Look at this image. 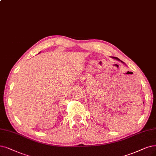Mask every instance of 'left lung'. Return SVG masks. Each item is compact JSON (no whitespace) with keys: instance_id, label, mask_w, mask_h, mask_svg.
I'll list each match as a JSON object with an SVG mask.
<instances>
[{"instance_id":"left-lung-1","label":"left lung","mask_w":156,"mask_h":156,"mask_svg":"<svg viewBox=\"0 0 156 156\" xmlns=\"http://www.w3.org/2000/svg\"><path fill=\"white\" fill-rule=\"evenodd\" d=\"M112 58H114V59H116V60H119V61H121L122 62H123L122 60H120L119 58H116V57H112Z\"/></svg>"}]
</instances>
